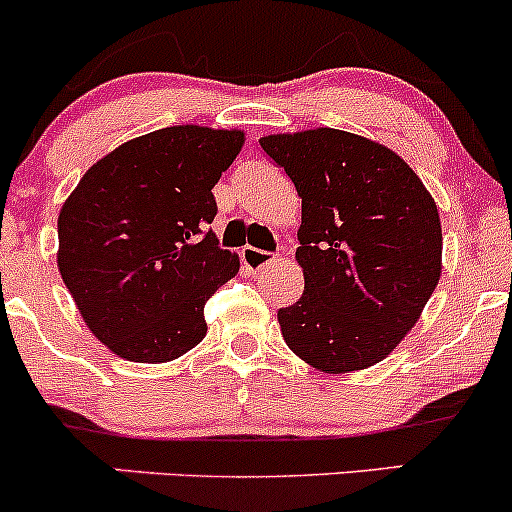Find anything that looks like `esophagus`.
Instances as JSON below:
<instances>
[{
  "instance_id": "esophagus-1",
  "label": "esophagus",
  "mask_w": 512,
  "mask_h": 512,
  "mask_svg": "<svg viewBox=\"0 0 512 512\" xmlns=\"http://www.w3.org/2000/svg\"><path fill=\"white\" fill-rule=\"evenodd\" d=\"M240 257H243L245 267L250 269V272H265L267 267L274 265V257L269 255V252L257 250V247H250V245L243 247V252H240Z\"/></svg>"
}]
</instances>
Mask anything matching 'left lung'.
Instances as JSON below:
<instances>
[{
    "label": "left lung",
    "instance_id": "obj_1",
    "mask_svg": "<svg viewBox=\"0 0 512 512\" xmlns=\"http://www.w3.org/2000/svg\"><path fill=\"white\" fill-rule=\"evenodd\" d=\"M262 150L301 196L303 296L279 308L286 345L330 374L381 362L440 282V213L393 150L338 128L279 133Z\"/></svg>",
    "mask_w": 512,
    "mask_h": 512
}]
</instances>
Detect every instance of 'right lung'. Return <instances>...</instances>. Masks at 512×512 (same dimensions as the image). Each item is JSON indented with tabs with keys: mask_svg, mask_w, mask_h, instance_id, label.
<instances>
[{
	"mask_svg": "<svg viewBox=\"0 0 512 512\" xmlns=\"http://www.w3.org/2000/svg\"><path fill=\"white\" fill-rule=\"evenodd\" d=\"M243 131L172 126L101 157L58 216V269L84 323L128 362H170L206 335L238 255L218 247L211 189Z\"/></svg>",
	"mask_w": 512,
	"mask_h": 512,
	"instance_id": "1",
	"label": "right lung"
}]
</instances>
